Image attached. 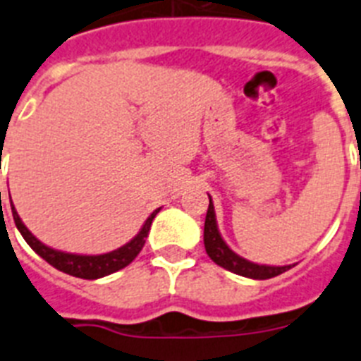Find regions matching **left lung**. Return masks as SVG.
I'll return each instance as SVG.
<instances>
[{"mask_svg":"<svg viewBox=\"0 0 361 361\" xmlns=\"http://www.w3.org/2000/svg\"><path fill=\"white\" fill-rule=\"evenodd\" d=\"M209 196V195H207ZM204 247H206L207 256L213 259L219 267L226 269L230 272H235L239 276H247L252 280H267V278H274L282 272L289 271L293 265H259V263L248 262L245 257L231 250L226 245V241L222 239L219 226H216V215L213 202L209 196V207H207L206 222H204Z\"/></svg>","mask_w":361,"mask_h":361,"instance_id":"obj_1","label":"left lung"}]
</instances>
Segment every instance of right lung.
<instances>
[{
    "instance_id": "add662e5",
    "label": "right lung",
    "mask_w": 361,
    "mask_h": 361,
    "mask_svg": "<svg viewBox=\"0 0 361 361\" xmlns=\"http://www.w3.org/2000/svg\"><path fill=\"white\" fill-rule=\"evenodd\" d=\"M1 195V192H0ZM11 209H13V219L16 228L20 230L22 237L25 239L29 247L37 252L38 256L46 259L51 267L59 269V271L66 272L70 276L83 278V280H98V278H104L107 274H113V272L124 269V267L130 265L135 257L139 256V252L142 250L146 243V237H148V231H150L152 221L155 219V215L159 213V209H155L148 219L145 221L142 228L139 230V233L131 239L130 243H126L116 250H111L107 254H96V256H87V254H72V252H63L55 250V248L44 245L42 241H38L37 237L27 230V226L23 224L22 219H20L18 211L14 209L13 200H11Z\"/></svg>"
}]
</instances>
